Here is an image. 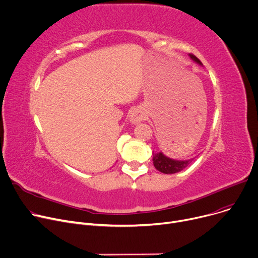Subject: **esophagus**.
Returning a JSON list of instances; mask_svg holds the SVG:
<instances>
[{"label":"esophagus","mask_w":258,"mask_h":258,"mask_svg":"<svg viewBox=\"0 0 258 258\" xmlns=\"http://www.w3.org/2000/svg\"><path fill=\"white\" fill-rule=\"evenodd\" d=\"M146 119V114L141 108H135L131 112V122L138 123L141 122L142 120Z\"/></svg>","instance_id":"1"}]
</instances>
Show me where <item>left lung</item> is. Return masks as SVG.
<instances>
[{
    "instance_id": "1",
    "label": "left lung",
    "mask_w": 258,
    "mask_h": 258,
    "mask_svg": "<svg viewBox=\"0 0 258 258\" xmlns=\"http://www.w3.org/2000/svg\"><path fill=\"white\" fill-rule=\"evenodd\" d=\"M190 57L192 60H194L196 63L198 64H201L200 60L190 54ZM152 161H153V166L156 167L157 170H159L160 172L162 173H165V174H173V173H177L179 172V171L183 170L185 167H187L188 165L191 164V162L193 161V159L191 160H186V161H177V160H172L170 159L166 156H164V154L162 152H158V153H152Z\"/></svg>"
}]
</instances>
